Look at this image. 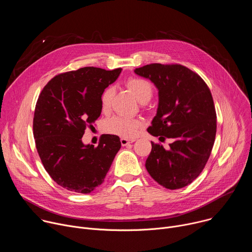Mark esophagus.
I'll list each match as a JSON object with an SVG mask.
<instances>
[{
    "label": "esophagus",
    "mask_w": 252,
    "mask_h": 252,
    "mask_svg": "<svg viewBox=\"0 0 252 252\" xmlns=\"http://www.w3.org/2000/svg\"><path fill=\"white\" fill-rule=\"evenodd\" d=\"M131 142H133V140H129V139H126L125 137L121 138V143H122L123 147H126V146L129 145V143H131Z\"/></svg>",
    "instance_id": "34e87169"
}]
</instances>
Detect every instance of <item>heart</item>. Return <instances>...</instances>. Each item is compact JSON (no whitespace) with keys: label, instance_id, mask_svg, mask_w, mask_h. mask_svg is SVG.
Instances as JSON below:
<instances>
[{"label":"heart","instance_id":"1","mask_svg":"<svg viewBox=\"0 0 252 252\" xmlns=\"http://www.w3.org/2000/svg\"><path fill=\"white\" fill-rule=\"evenodd\" d=\"M126 85L140 102H147L152 98L154 91L153 86L149 81L141 78H130L127 80ZM114 94V87H109L103 91L100 96L102 109H109ZM141 126L142 122L140 120L123 116L113 117L107 120L104 124V128L107 132L126 138H131L135 136Z\"/></svg>","mask_w":252,"mask_h":252}]
</instances>
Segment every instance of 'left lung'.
I'll return each instance as SVG.
<instances>
[{
  "label": "left lung",
  "instance_id": "obj_1",
  "mask_svg": "<svg viewBox=\"0 0 252 252\" xmlns=\"http://www.w3.org/2000/svg\"><path fill=\"white\" fill-rule=\"evenodd\" d=\"M134 73L158 90V113L148 131L172 140L168 150L152 141L146 167L165 189L185 188L203 170L214 143L217 113L210 90L196 73L178 63H150Z\"/></svg>",
  "mask_w": 252,
  "mask_h": 252
}]
</instances>
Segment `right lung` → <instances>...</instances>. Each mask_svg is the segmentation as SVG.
Returning a JSON list of instances; mask_svg holds the SVG:
<instances>
[{"label":"right lung","mask_w":252,"mask_h":252,"mask_svg":"<svg viewBox=\"0 0 252 252\" xmlns=\"http://www.w3.org/2000/svg\"><path fill=\"white\" fill-rule=\"evenodd\" d=\"M121 71L85 66L60 74L35 103V148L50 176L69 191L90 193L100 186L121 149L114 134H102L97 147L82 141L86 128L100 116L101 94Z\"/></svg>","instance_id":"right-lung-1"}]
</instances>
